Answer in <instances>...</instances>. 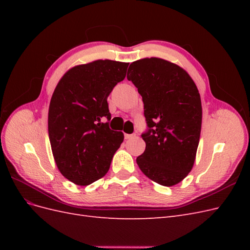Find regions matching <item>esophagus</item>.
Returning a JSON list of instances; mask_svg holds the SVG:
<instances>
[{
    "label": "esophagus",
    "mask_w": 250,
    "mask_h": 250,
    "mask_svg": "<svg viewBox=\"0 0 250 250\" xmlns=\"http://www.w3.org/2000/svg\"><path fill=\"white\" fill-rule=\"evenodd\" d=\"M124 137H125V139H126V140H128V139H131V138L135 137V135H134V134H127V133H125Z\"/></svg>",
    "instance_id": "34e87169"
}]
</instances>
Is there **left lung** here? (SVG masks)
I'll return each mask as SVG.
<instances>
[{"label":"left lung","instance_id":"8db88e82","mask_svg":"<svg viewBox=\"0 0 250 250\" xmlns=\"http://www.w3.org/2000/svg\"><path fill=\"white\" fill-rule=\"evenodd\" d=\"M127 79L144 102L148 129L137 157L142 172L155 183L172 187L191 172L197 152L202 107L197 86L183 67L156 57L133 62Z\"/></svg>","mask_w":250,"mask_h":250}]
</instances>
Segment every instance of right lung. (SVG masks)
<instances>
[{"mask_svg": "<svg viewBox=\"0 0 250 250\" xmlns=\"http://www.w3.org/2000/svg\"><path fill=\"white\" fill-rule=\"evenodd\" d=\"M127 62L96 60L67 71L53 93L48 130L58 170L72 183L88 186L107 173L124 140L111 130L107 97L126 76Z\"/></svg>", "mask_w": 250, "mask_h": 250, "instance_id": "add662e5", "label": "right lung"}]
</instances>
